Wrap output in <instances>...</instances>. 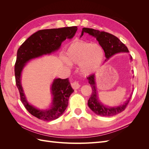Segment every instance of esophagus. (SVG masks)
<instances>
[{"label": "esophagus", "instance_id": "1", "mask_svg": "<svg viewBox=\"0 0 149 149\" xmlns=\"http://www.w3.org/2000/svg\"><path fill=\"white\" fill-rule=\"evenodd\" d=\"M71 86H72V88H73V89H77L79 88V87L81 86H80L79 83L78 81H74V82H73V83L71 84Z\"/></svg>", "mask_w": 149, "mask_h": 149}]
</instances>
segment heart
Instances as JSON below:
<instances>
[{"mask_svg":"<svg viewBox=\"0 0 149 149\" xmlns=\"http://www.w3.org/2000/svg\"><path fill=\"white\" fill-rule=\"evenodd\" d=\"M65 63L80 65V70L84 74L93 73L102 64L104 55L103 48L97 43H90L83 41H76L67 48Z\"/></svg>","mask_w":149,"mask_h":149,"instance_id":"b5f03b06","label":"heart"}]
</instances>
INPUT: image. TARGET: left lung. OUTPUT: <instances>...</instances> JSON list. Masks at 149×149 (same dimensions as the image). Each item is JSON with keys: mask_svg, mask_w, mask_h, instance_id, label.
I'll list each match as a JSON object with an SVG mask.
<instances>
[{"mask_svg": "<svg viewBox=\"0 0 149 149\" xmlns=\"http://www.w3.org/2000/svg\"><path fill=\"white\" fill-rule=\"evenodd\" d=\"M84 33H88L89 35H91L92 37L96 38L104 51L105 56L106 58L104 62H106L111 56L116 53H129L127 47L118 38H117L113 35L105 32V31H100V30H94L93 29L83 28L80 37H81ZM130 59L132 61V58L130 55ZM87 79L92 88V94L88 100V105L96 114L104 117H111L120 113L125 109L130 98H131L132 93H131L128 100H126L123 104L114 107L107 106L103 104L99 99L95 74L90 75Z\"/></svg>", "mask_w": 149, "mask_h": 149, "instance_id": "1", "label": "left lung"}]
</instances>
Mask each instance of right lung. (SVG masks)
I'll return each instance as SVG.
<instances>
[{"label":"right lung","instance_id":"1","mask_svg":"<svg viewBox=\"0 0 149 149\" xmlns=\"http://www.w3.org/2000/svg\"><path fill=\"white\" fill-rule=\"evenodd\" d=\"M77 30V26H74L39 30L26 39L18 49L15 76L20 100L26 110L39 119L51 121L60 118L68 105L69 97L74 90L68 78L54 79L50 87L52 96L51 104L46 109H38L31 105L26 99L22 85V71L30 60L58 51L62 42L66 39L73 38Z\"/></svg>","mask_w":149,"mask_h":149}]
</instances>
